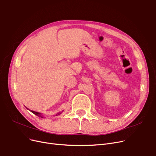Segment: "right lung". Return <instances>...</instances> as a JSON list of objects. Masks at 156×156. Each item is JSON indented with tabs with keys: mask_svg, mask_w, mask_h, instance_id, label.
Here are the masks:
<instances>
[{
	"mask_svg": "<svg viewBox=\"0 0 156 156\" xmlns=\"http://www.w3.org/2000/svg\"><path fill=\"white\" fill-rule=\"evenodd\" d=\"M27 109H28L29 111H30L32 113H34V114H35V115H37V116H39V117H41V118H44V116L43 115V114H42V113H40V112H35V111H31V110H30V109H28V108H27ZM62 112H57V114H55V115L56 116H57V115H59V114H61V113H62Z\"/></svg>",
	"mask_w": 156,
	"mask_h": 156,
	"instance_id": "obj_1",
	"label": "right lung"
}]
</instances>
